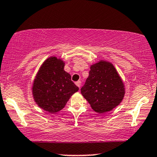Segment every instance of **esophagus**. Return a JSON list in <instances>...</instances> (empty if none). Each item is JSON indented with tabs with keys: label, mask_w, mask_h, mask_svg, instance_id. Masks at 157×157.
Masks as SVG:
<instances>
[{
	"label": "esophagus",
	"mask_w": 157,
	"mask_h": 157,
	"mask_svg": "<svg viewBox=\"0 0 157 157\" xmlns=\"http://www.w3.org/2000/svg\"><path fill=\"white\" fill-rule=\"evenodd\" d=\"M75 85H76L77 87H79V88H80V86H81V81H80V80L77 81V82H75Z\"/></svg>",
	"instance_id": "1"
}]
</instances>
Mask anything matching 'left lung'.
<instances>
[{"label": "left lung", "instance_id": "left-lung-1", "mask_svg": "<svg viewBox=\"0 0 157 157\" xmlns=\"http://www.w3.org/2000/svg\"><path fill=\"white\" fill-rule=\"evenodd\" d=\"M81 93L92 108L99 113L110 111L124 99V84L113 64L100 60L92 64Z\"/></svg>", "mask_w": 157, "mask_h": 157}]
</instances>
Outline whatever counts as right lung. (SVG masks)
<instances>
[{
	"mask_svg": "<svg viewBox=\"0 0 157 157\" xmlns=\"http://www.w3.org/2000/svg\"><path fill=\"white\" fill-rule=\"evenodd\" d=\"M64 62L51 57L41 64L33 80L32 94L38 106L49 113L58 112L79 87L71 80V75L64 70Z\"/></svg>",
	"mask_w": 157,
	"mask_h": 157,
	"instance_id": "1",
	"label": "right lung"
}]
</instances>
